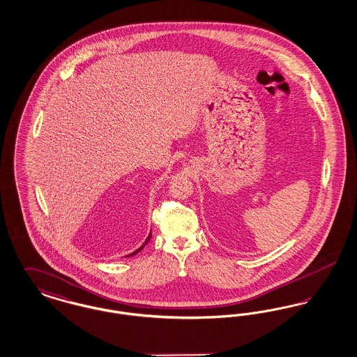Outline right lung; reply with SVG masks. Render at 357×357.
I'll return each mask as SVG.
<instances>
[{
    "instance_id": "obj_1",
    "label": "right lung",
    "mask_w": 357,
    "mask_h": 357,
    "mask_svg": "<svg viewBox=\"0 0 357 357\" xmlns=\"http://www.w3.org/2000/svg\"><path fill=\"white\" fill-rule=\"evenodd\" d=\"M150 239H151V233H150V236H149V237H147V239H146V242H144V243H143V245H142V246H140V248H139V249H137L136 252H134V253H131V255H127V257H131V255H137V253H139V252H140V250H142V249H143V248H144V246L147 245V242H149Z\"/></svg>"
}]
</instances>
